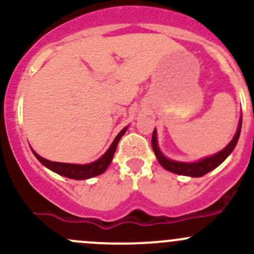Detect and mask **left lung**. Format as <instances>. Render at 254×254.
Returning a JSON list of instances; mask_svg holds the SVG:
<instances>
[{"mask_svg":"<svg viewBox=\"0 0 254 254\" xmlns=\"http://www.w3.org/2000/svg\"><path fill=\"white\" fill-rule=\"evenodd\" d=\"M241 127H242V116H241L240 122H238L237 130H236V134L233 135L232 140L223 148L222 150L217 152L216 154L211 155V157H205L202 159L197 160V162H178V160L169 159V158L165 157L164 154L160 150L159 145H158V138H157V130H153L152 135V148L153 152H154L155 157H157L158 162L162 165L164 169L169 170V172L175 173V174L179 175H185V177H191V178H200L202 175L207 174L209 172L217 168L221 163H223V160L228 157V155L232 153V150L235 149L236 144L238 142V138L241 134Z\"/></svg>","mask_w":254,"mask_h":254,"instance_id":"1","label":"left lung"}]
</instances>
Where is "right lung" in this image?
I'll use <instances>...</instances> for the list:
<instances>
[{
	"label": "right lung",
	"instance_id": "right-lung-1",
	"mask_svg": "<svg viewBox=\"0 0 254 254\" xmlns=\"http://www.w3.org/2000/svg\"><path fill=\"white\" fill-rule=\"evenodd\" d=\"M128 126H126L119 134L116 135V138L114 139V142L111 143L109 149L105 152V154H102L95 162L89 163V164H71V163H59V162H52V160H48L45 158L41 157L39 154H37L33 149V154L36 155L37 159L44 165L45 168L50 169L52 172L57 173V174L62 175V177L69 178V179H75V180H85L90 179V178L97 177V175L102 174L105 170L109 168L110 163L112 162V158H114L115 152H116L117 144H119L120 139L122 138V135L126 133Z\"/></svg>",
	"mask_w": 254,
	"mask_h": 254
}]
</instances>
